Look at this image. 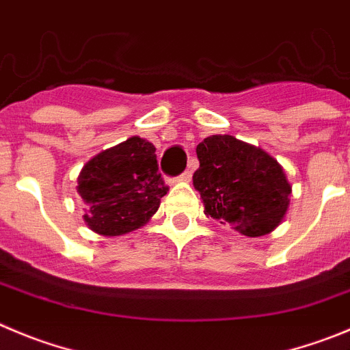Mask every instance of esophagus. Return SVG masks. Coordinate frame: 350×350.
Instances as JSON below:
<instances>
[{"label":"esophagus","mask_w":350,"mask_h":350,"mask_svg":"<svg viewBox=\"0 0 350 350\" xmlns=\"http://www.w3.org/2000/svg\"><path fill=\"white\" fill-rule=\"evenodd\" d=\"M179 181H185V183L191 181V171H190V169H186L185 172H181V176H179Z\"/></svg>","instance_id":"esophagus-1"}]
</instances>
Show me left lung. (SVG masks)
Wrapping results in <instances>:
<instances>
[{
	"mask_svg": "<svg viewBox=\"0 0 350 350\" xmlns=\"http://www.w3.org/2000/svg\"><path fill=\"white\" fill-rule=\"evenodd\" d=\"M197 157L193 186L205 214L245 237H262L282 223L292 186L273 157L230 135L205 138Z\"/></svg>",
	"mask_w": 350,
	"mask_h": 350,
	"instance_id": "1",
	"label": "left lung"
}]
</instances>
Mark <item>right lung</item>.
Segmentation results:
<instances>
[{
	"label": "right lung",
	"instance_id": "right-lung-1",
	"mask_svg": "<svg viewBox=\"0 0 350 350\" xmlns=\"http://www.w3.org/2000/svg\"><path fill=\"white\" fill-rule=\"evenodd\" d=\"M77 185L84 221L103 237L143 226L169 191L159 172L155 146L138 136L98 153L83 167Z\"/></svg>",
	"mask_w": 350,
	"mask_h": 350
}]
</instances>
